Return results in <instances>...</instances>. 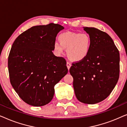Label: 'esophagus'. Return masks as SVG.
Listing matches in <instances>:
<instances>
[{"label":"esophagus","mask_w":127,"mask_h":127,"mask_svg":"<svg viewBox=\"0 0 127 127\" xmlns=\"http://www.w3.org/2000/svg\"><path fill=\"white\" fill-rule=\"evenodd\" d=\"M71 65H71V64L70 63V62H66V66H67V69H68V70H69V69H70Z\"/></svg>","instance_id":"34e87169"}]
</instances>
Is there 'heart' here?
<instances>
[{"instance_id":"obj_1","label":"heart","mask_w":127,"mask_h":127,"mask_svg":"<svg viewBox=\"0 0 127 127\" xmlns=\"http://www.w3.org/2000/svg\"><path fill=\"white\" fill-rule=\"evenodd\" d=\"M60 43L55 42L53 48L55 53L62 54L65 49L68 58L73 61L79 62L86 58L90 51L91 39L87 33L71 32L62 33L58 36Z\"/></svg>"}]
</instances>
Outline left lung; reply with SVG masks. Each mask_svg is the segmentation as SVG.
<instances>
[{"label":"left lung","instance_id":"left-lung-1","mask_svg":"<svg viewBox=\"0 0 127 127\" xmlns=\"http://www.w3.org/2000/svg\"><path fill=\"white\" fill-rule=\"evenodd\" d=\"M91 39L86 58L73 62L69 72L73 78L76 96L80 102L95 104L105 99L119 78L120 54L108 34L95 28L84 27Z\"/></svg>","mask_w":127,"mask_h":127}]
</instances>
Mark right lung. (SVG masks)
Listing matches in <instances>:
<instances>
[{"label":"right lung","instance_id":"obj_1","mask_svg":"<svg viewBox=\"0 0 127 127\" xmlns=\"http://www.w3.org/2000/svg\"><path fill=\"white\" fill-rule=\"evenodd\" d=\"M64 29L53 23L34 26L20 34L12 45L8 58L10 83L29 105L49 103L55 85L68 72L65 58L52 52L57 34Z\"/></svg>","mask_w":127,"mask_h":127}]
</instances>
